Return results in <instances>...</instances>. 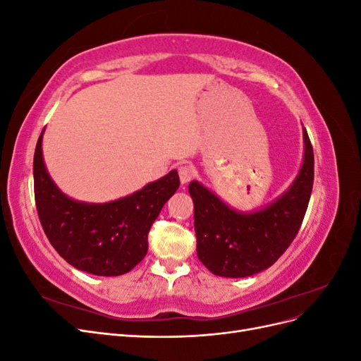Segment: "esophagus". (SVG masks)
Listing matches in <instances>:
<instances>
[{
  "instance_id": "34e87169",
  "label": "esophagus",
  "mask_w": 361,
  "mask_h": 361,
  "mask_svg": "<svg viewBox=\"0 0 361 361\" xmlns=\"http://www.w3.org/2000/svg\"><path fill=\"white\" fill-rule=\"evenodd\" d=\"M179 178L182 183H188L194 178V169L191 166H180L179 167Z\"/></svg>"
}]
</instances>
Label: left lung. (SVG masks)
I'll use <instances>...</instances> for the list:
<instances>
[{
	"mask_svg": "<svg viewBox=\"0 0 361 361\" xmlns=\"http://www.w3.org/2000/svg\"><path fill=\"white\" fill-rule=\"evenodd\" d=\"M302 137L304 158L297 178L262 209L236 211L200 182L190 183L197 256L212 274L231 279L255 276L274 264L297 236L314 176L313 147L305 128Z\"/></svg>",
	"mask_w": 361,
	"mask_h": 361,
	"instance_id": "left-lung-1",
	"label": "left lung"
}]
</instances>
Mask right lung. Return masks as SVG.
Listing matches in <instances>:
<instances>
[{"mask_svg": "<svg viewBox=\"0 0 361 361\" xmlns=\"http://www.w3.org/2000/svg\"><path fill=\"white\" fill-rule=\"evenodd\" d=\"M37 140L32 174L40 224L51 245L73 268L93 276L114 277L133 269L147 253V235L162 206L179 188L171 170L141 190L108 203L68 197L47 170Z\"/></svg>", "mask_w": 361, "mask_h": 361, "instance_id": "add662e5", "label": "right lung"}]
</instances>
